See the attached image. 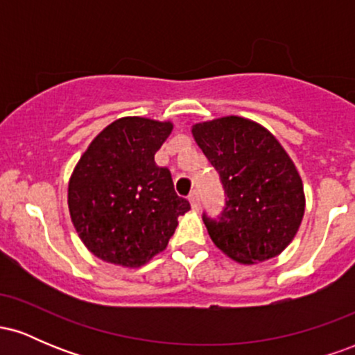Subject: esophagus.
Segmentation results:
<instances>
[{
	"mask_svg": "<svg viewBox=\"0 0 355 355\" xmlns=\"http://www.w3.org/2000/svg\"><path fill=\"white\" fill-rule=\"evenodd\" d=\"M189 200L191 203V209H193V210H200V191H198L197 189L191 190Z\"/></svg>",
	"mask_w": 355,
	"mask_h": 355,
	"instance_id": "1",
	"label": "esophagus"
}]
</instances>
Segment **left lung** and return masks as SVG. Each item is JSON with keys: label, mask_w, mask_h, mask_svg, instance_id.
Here are the masks:
<instances>
[{"label": "left lung", "mask_w": 355, "mask_h": 355, "mask_svg": "<svg viewBox=\"0 0 355 355\" xmlns=\"http://www.w3.org/2000/svg\"><path fill=\"white\" fill-rule=\"evenodd\" d=\"M191 133L225 190L220 217L203 214L215 245L240 263L279 255L305 210L302 180L282 145L262 125L234 115L193 125Z\"/></svg>", "instance_id": "1"}]
</instances>
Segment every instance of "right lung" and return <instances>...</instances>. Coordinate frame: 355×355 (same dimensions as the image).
Wrapping results in <instances>:
<instances>
[{
  "label": "right lung",
  "instance_id": "obj_1",
  "mask_svg": "<svg viewBox=\"0 0 355 355\" xmlns=\"http://www.w3.org/2000/svg\"><path fill=\"white\" fill-rule=\"evenodd\" d=\"M170 121L125 116L110 123L81 155L68 183V209L93 255L140 267L164 252L190 210L175 193L172 173L155 153L172 133Z\"/></svg>",
  "mask_w": 355,
  "mask_h": 355
}]
</instances>
